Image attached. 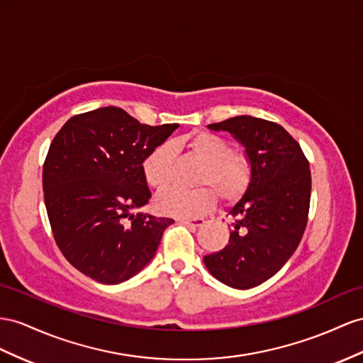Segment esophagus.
Segmentation results:
<instances>
[{"label":"esophagus","mask_w":363,"mask_h":363,"mask_svg":"<svg viewBox=\"0 0 363 363\" xmlns=\"http://www.w3.org/2000/svg\"><path fill=\"white\" fill-rule=\"evenodd\" d=\"M181 222H182V224H185V225H189V227L198 228V227H202L203 224H206V219H202V218H194V219H182Z\"/></svg>","instance_id":"obj_1"}]
</instances>
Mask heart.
Segmentation results:
<instances>
[{"mask_svg":"<svg viewBox=\"0 0 363 363\" xmlns=\"http://www.w3.org/2000/svg\"><path fill=\"white\" fill-rule=\"evenodd\" d=\"M174 145L187 148V152L198 157L203 167L196 182L208 185L222 201H235L247 190L252 167L247 155L231 150L225 138L216 133L201 132L189 138L178 139ZM174 150L170 144L155 147L143 161V176L150 189L161 191L172 181ZM215 202V194L208 187L194 190L169 189L156 199V210L164 216L189 219L199 216L210 210Z\"/></svg>","mask_w":363,"mask_h":363,"instance_id":"1","label":"heart"}]
</instances>
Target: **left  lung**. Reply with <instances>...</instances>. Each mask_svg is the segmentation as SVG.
Masks as SVG:
<instances>
[{
  "label": "left lung",
  "mask_w": 363,
  "mask_h": 363,
  "mask_svg": "<svg viewBox=\"0 0 363 363\" xmlns=\"http://www.w3.org/2000/svg\"><path fill=\"white\" fill-rule=\"evenodd\" d=\"M208 128L228 132L245 148L252 178L228 210L236 218L228 244L203 256V264L219 282L248 290L281 270L301 242L311 196L310 164L296 139L272 121L242 115Z\"/></svg>",
  "instance_id": "1"
}]
</instances>
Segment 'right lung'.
<instances>
[{
    "instance_id": "add662e5",
    "label": "right lung",
    "mask_w": 363,
    "mask_h": 363,
    "mask_svg": "<svg viewBox=\"0 0 363 363\" xmlns=\"http://www.w3.org/2000/svg\"><path fill=\"white\" fill-rule=\"evenodd\" d=\"M178 124L147 125L119 107L70 118L43 169L48 216L61 253L99 284H121L152 261L173 219L135 213L152 198L143 161Z\"/></svg>"
}]
</instances>
